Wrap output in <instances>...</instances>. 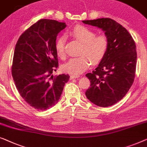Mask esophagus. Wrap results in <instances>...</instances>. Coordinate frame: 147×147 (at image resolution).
Returning a JSON list of instances; mask_svg holds the SVG:
<instances>
[{
    "label": "esophagus",
    "instance_id": "1",
    "mask_svg": "<svg viewBox=\"0 0 147 147\" xmlns=\"http://www.w3.org/2000/svg\"><path fill=\"white\" fill-rule=\"evenodd\" d=\"M80 76H76V75H71L69 77L70 80H73V79H76V78H80Z\"/></svg>",
    "mask_w": 147,
    "mask_h": 147
}]
</instances>
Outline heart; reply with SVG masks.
Masks as SVG:
<instances>
[{
  "mask_svg": "<svg viewBox=\"0 0 147 147\" xmlns=\"http://www.w3.org/2000/svg\"><path fill=\"white\" fill-rule=\"evenodd\" d=\"M69 35L81 42L78 54L82 56L70 59L62 65V69L67 73L79 75L88 68L91 63L99 62L105 56L108 48V40L105 35H95L89 28L78 25L69 32ZM65 38L61 36L56 41V51L59 57L63 58Z\"/></svg>",
  "mask_w": 147,
  "mask_h": 147,
  "instance_id": "1",
  "label": "heart"
}]
</instances>
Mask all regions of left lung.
I'll return each instance as SVG.
<instances>
[{
    "mask_svg": "<svg viewBox=\"0 0 147 147\" xmlns=\"http://www.w3.org/2000/svg\"><path fill=\"white\" fill-rule=\"evenodd\" d=\"M82 22L101 28L108 40L105 56L95 70L86 75L91 82L86 97L99 107L113 105L127 94L134 82L137 63L135 41L129 32L113 19Z\"/></svg>",
    "mask_w": 147,
    "mask_h": 147,
    "instance_id": "left-lung-1",
    "label": "left lung"
}]
</instances>
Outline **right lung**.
I'll return each instance as SVG.
<instances>
[{"label": "right lung", "instance_id": "1", "mask_svg": "<svg viewBox=\"0 0 147 147\" xmlns=\"http://www.w3.org/2000/svg\"><path fill=\"white\" fill-rule=\"evenodd\" d=\"M65 22L42 19L27 29L16 44L12 75L16 89L31 107L45 111L58 103L67 74L52 75L58 66L56 51L58 34Z\"/></svg>", "mask_w": 147, "mask_h": 147}]
</instances>
